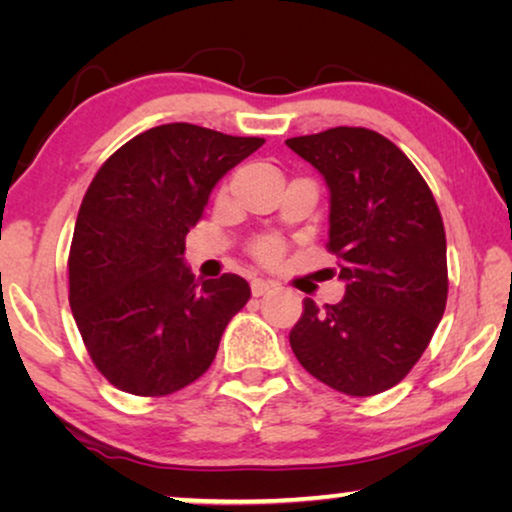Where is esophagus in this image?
Wrapping results in <instances>:
<instances>
[{
	"label": "esophagus",
	"mask_w": 512,
	"mask_h": 512,
	"mask_svg": "<svg viewBox=\"0 0 512 512\" xmlns=\"http://www.w3.org/2000/svg\"><path fill=\"white\" fill-rule=\"evenodd\" d=\"M272 282H268V279H261V277H256V279H251V293H254V296L258 298V296H263V293H268L270 289H272Z\"/></svg>",
	"instance_id": "esophagus-1"
}]
</instances>
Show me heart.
Listing matches in <instances>:
<instances>
[{"label": "heart", "instance_id": "obj_1", "mask_svg": "<svg viewBox=\"0 0 512 512\" xmlns=\"http://www.w3.org/2000/svg\"><path fill=\"white\" fill-rule=\"evenodd\" d=\"M251 254H254L261 263L275 265L282 261V256H284V242L275 235L258 237V240L251 244Z\"/></svg>", "mask_w": 512, "mask_h": 512}]
</instances>
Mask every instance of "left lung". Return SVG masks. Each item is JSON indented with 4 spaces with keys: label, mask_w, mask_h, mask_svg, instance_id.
<instances>
[{
    "label": "left lung",
    "mask_w": 512,
    "mask_h": 512,
    "mask_svg": "<svg viewBox=\"0 0 512 512\" xmlns=\"http://www.w3.org/2000/svg\"><path fill=\"white\" fill-rule=\"evenodd\" d=\"M286 146L331 188L326 249L347 284L345 298L324 310L305 298L291 349L340 394H382L410 373L443 319V216L417 167L380 132L340 125Z\"/></svg>",
    "instance_id": "obj_1"
}]
</instances>
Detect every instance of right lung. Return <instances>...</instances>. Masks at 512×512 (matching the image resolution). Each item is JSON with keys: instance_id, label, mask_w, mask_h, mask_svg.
Here are the masks:
<instances>
[{"instance_id": "add662e5", "label": "right lung", "mask_w": 512, "mask_h": 512, "mask_svg": "<svg viewBox=\"0 0 512 512\" xmlns=\"http://www.w3.org/2000/svg\"><path fill=\"white\" fill-rule=\"evenodd\" d=\"M265 144L191 123L158 125L104 160L69 247V305L95 368L116 389L170 396L212 366L247 279L198 282L186 235L223 174Z\"/></svg>"}]
</instances>
